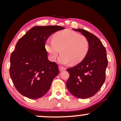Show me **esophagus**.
Here are the masks:
<instances>
[{
	"mask_svg": "<svg viewBox=\"0 0 121 121\" xmlns=\"http://www.w3.org/2000/svg\"><path fill=\"white\" fill-rule=\"evenodd\" d=\"M59 71L60 72H62V71H64V70H66V68L64 67H59Z\"/></svg>",
	"mask_w": 121,
	"mask_h": 121,
	"instance_id": "1",
	"label": "esophagus"
}]
</instances>
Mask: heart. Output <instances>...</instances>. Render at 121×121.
<instances>
[{"mask_svg":"<svg viewBox=\"0 0 121 121\" xmlns=\"http://www.w3.org/2000/svg\"><path fill=\"white\" fill-rule=\"evenodd\" d=\"M45 48L52 60H54L60 52L59 61L62 64L80 63L86 56L89 43L86 37L70 30L59 31L53 36L52 40H48Z\"/></svg>","mask_w":121,"mask_h":121,"instance_id":"obj_1","label":"heart"}]
</instances>
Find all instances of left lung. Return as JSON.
Returning <instances> with one entry per match:
<instances>
[{"mask_svg":"<svg viewBox=\"0 0 121 121\" xmlns=\"http://www.w3.org/2000/svg\"><path fill=\"white\" fill-rule=\"evenodd\" d=\"M73 30L86 37L89 49L80 63L67 69L69 78L67 87L75 97L87 99L95 95L105 82L108 65L106 50L100 39L91 33L83 29Z\"/></svg>","mask_w":121,"mask_h":121,"instance_id":"8db88e82","label":"left lung"}]
</instances>
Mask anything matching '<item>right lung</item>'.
<instances>
[{
  "label": "right lung",
  "instance_id": "add662e5",
  "mask_svg": "<svg viewBox=\"0 0 121 121\" xmlns=\"http://www.w3.org/2000/svg\"><path fill=\"white\" fill-rule=\"evenodd\" d=\"M63 29L59 26H35L17 41L11 54L10 75L21 95L37 99L49 90L59 72L57 63L48 59L45 43L49 36Z\"/></svg>",
  "mask_w": 121,
  "mask_h": 121
}]
</instances>
